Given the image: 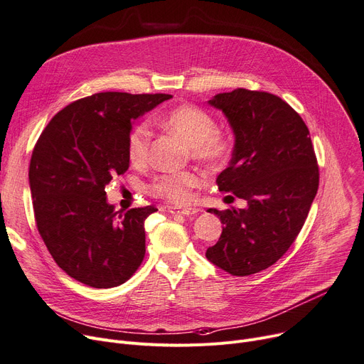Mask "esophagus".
Returning <instances> with one entry per match:
<instances>
[{
    "label": "esophagus",
    "instance_id": "1",
    "mask_svg": "<svg viewBox=\"0 0 364 364\" xmlns=\"http://www.w3.org/2000/svg\"><path fill=\"white\" fill-rule=\"evenodd\" d=\"M169 213L171 214H178V215H184V217H188V215H193L196 213H199V209L196 208H169Z\"/></svg>",
    "mask_w": 364,
    "mask_h": 364
}]
</instances>
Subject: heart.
<instances>
[{
	"mask_svg": "<svg viewBox=\"0 0 364 364\" xmlns=\"http://www.w3.org/2000/svg\"><path fill=\"white\" fill-rule=\"evenodd\" d=\"M159 122L177 134L192 147V156L211 166L224 164L233 150L232 137L217 129V122L209 112L195 105H181L168 110ZM151 128L147 122H139L128 132L127 151L134 165H144L149 159ZM205 183V176L196 169L162 172L147 184V192L174 205H186L192 200L193 188Z\"/></svg>",
	"mask_w": 364,
	"mask_h": 364,
	"instance_id": "b5f03b06",
	"label": "heart"
}]
</instances>
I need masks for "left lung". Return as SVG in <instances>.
Listing matches in <instances>:
<instances>
[{"mask_svg":"<svg viewBox=\"0 0 364 364\" xmlns=\"http://www.w3.org/2000/svg\"><path fill=\"white\" fill-rule=\"evenodd\" d=\"M209 105L224 112L236 137L218 188L247 206L208 209L224 227L206 258L243 277L269 269L295 242L317 193L318 165L307 125L277 95L236 88Z\"/></svg>","mask_w":364,"mask_h":364,"instance_id":"8db88e82","label":"left lung"}]
</instances>
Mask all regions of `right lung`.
<instances>
[{
	"instance_id": "right-lung-1",
	"label": "right lung",
	"mask_w": 364,
	"mask_h": 364,
	"mask_svg": "<svg viewBox=\"0 0 364 364\" xmlns=\"http://www.w3.org/2000/svg\"><path fill=\"white\" fill-rule=\"evenodd\" d=\"M171 94L97 92L57 112L29 164L35 224L60 269L91 288H114L146 254L147 205L114 213L106 186L129 166L131 124Z\"/></svg>"
}]
</instances>
